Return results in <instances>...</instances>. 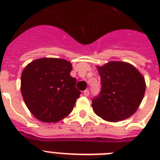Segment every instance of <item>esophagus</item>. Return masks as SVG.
Returning <instances> with one entry per match:
<instances>
[{
    "label": "esophagus",
    "mask_w": 160,
    "mask_h": 160,
    "mask_svg": "<svg viewBox=\"0 0 160 160\" xmlns=\"http://www.w3.org/2000/svg\"><path fill=\"white\" fill-rule=\"evenodd\" d=\"M83 94H84L85 96H88L89 94H90V91H89L88 90H86L83 91Z\"/></svg>",
    "instance_id": "obj_1"
}]
</instances>
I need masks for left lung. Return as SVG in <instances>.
<instances>
[{"label": "left lung", "instance_id": "8db88e82", "mask_svg": "<svg viewBox=\"0 0 160 160\" xmlns=\"http://www.w3.org/2000/svg\"><path fill=\"white\" fill-rule=\"evenodd\" d=\"M97 68L102 89L92 100L94 113L109 122L131 117L140 105L146 90L140 72L124 62H110Z\"/></svg>", "mask_w": 160, "mask_h": 160}]
</instances>
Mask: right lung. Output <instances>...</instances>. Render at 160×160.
<instances>
[{
  "instance_id": "1",
  "label": "right lung",
  "mask_w": 160,
  "mask_h": 160,
  "mask_svg": "<svg viewBox=\"0 0 160 160\" xmlns=\"http://www.w3.org/2000/svg\"><path fill=\"white\" fill-rule=\"evenodd\" d=\"M72 64L65 59L44 58L25 66L21 90L32 115L44 122H56L73 111L81 92L70 76Z\"/></svg>"
}]
</instances>
